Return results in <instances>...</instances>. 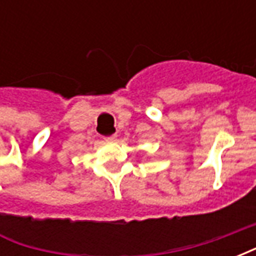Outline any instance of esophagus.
Returning <instances> with one entry per match:
<instances>
[{"mask_svg": "<svg viewBox=\"0 0 256 256\" xmlns=\"http://www.w3.org/2000/svg\"><path fill=\"white\" fill-rule=\"evenodd\" d=\"M116 134H112V136H108V137H106V142H114V141H116Z\"/></svg>", "mask_w": 256, "mask_h": 256, "instance_id": "esophagus-1", "label": "esophagus"}]
</instances>
